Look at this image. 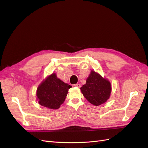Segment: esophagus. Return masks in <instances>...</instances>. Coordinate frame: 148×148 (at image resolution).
<instances>
[{
  "mask_svg": "<svg viewBox=\"0 0 148 148\" xmlns=\"http://www.w3.org/2000/svg\"><path fill=\"white\" fill-rule=\"evenodd\" d=\"M74 86L77 87V88H80V85L79 84V83H77V84H74Z\"/></svg>",
  "mask_w": 148,
  "mask_h": 148,
  "instance_id": "obj_1",
  "label": "esophagus"
}]
</instances>
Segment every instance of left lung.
Wrapping results in <instances>:
<instances>
[{"label": "left lung", "instance_id": "8db88e82", "mask_svg": "<svg viewBox=\"0 0 148 148\" xmlns=\"http://www.w3.org/2000/svg\"><path fill=\"white\" fill-rule=\"evenodd\" d=\"M111 89L110 82L92 70L85 84L80 88L83 96L94 106L105 103L110 97Z\"/></svg>", "mask_w": 148, "mask_h": 148}]
</instances>
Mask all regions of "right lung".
<instances>
[{"mask_svg": "<svg viewBox=\"0 0 148 148\" xmlns=\"http://www.w3.org/2000/svg\"><path fill=\"white\" fill-rule=\"evenodd\" d=\"M72 86L57 78L56 73L48 75L38 86L37 100L40 105L57 110L65 101L68 90Z\"/></svg>", "mask_w": 148, "mask_h": 148, "instance_id": "obj_1", "label": "right lung"}]
</instances>
